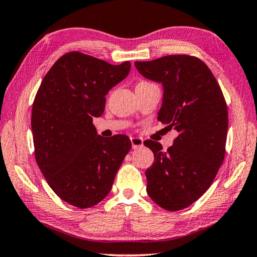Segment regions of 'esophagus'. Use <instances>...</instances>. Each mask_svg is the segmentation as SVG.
<instances>
[{
    "mask_svg": "<svg viewBox=\"0 0 257 257\" xmlns=\"http://www.w3.org/2000/svg\"><path fill=\"white\" fill-rule=\"evenodd\" d=\"M131 144H132V147L136 150V148H140V147L144 146V140L141 139V138L132 137L131 138Z\"/></svg>",
    "mask_w": 257,
    "mask_h": 257,
    "instance_id": "obj_1",
    "label": "esophagus"
}]
</instances>
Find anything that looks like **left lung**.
Returning a JSON list of instances; mask_svg holds the SVG:
<instances>
[{
	"mask_svg": "<svg viewBox=\"0 0 257 257\" xmlns=\"http://www.w3.org/2000/svg\"><path fill=\"white\" fill-rule=\"evenodd\" d=\"M140 74L163 84L158 119L178 136L167 151L145 141L154 153L146 170L147 193L168 211L198 200L214 181L226 153L228 112L224 94L205 62L188 54L136 61Z\"/></svg>",
	"mask_w": 257,
	"mask_h": 257,
	"instance_id": "8db88e82",
	"label": "left lung"
}]
</instances>
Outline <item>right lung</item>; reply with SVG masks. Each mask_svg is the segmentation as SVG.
I'll list each match as a JSON object with an SVG mask.
<instances>
[{"instance_id":"add662e5","label":"right lung","mask_w":257,"mask_h":257,"mask_svg":"<svg viewBox=\"0 0 257 257\" xmlns=\"http://www.w3.org/2000/svg\"><path fill=\"white\" fill-rule=\"evenodd\" d=\"M130 68L128 61L114 66L69 52L55 61L37 91L31 116L37 165L70 205L88 209L105 198L131 150L126 136L103 138L92 124L104 112L105 95Z\"/></svg>"}]
</instances>
